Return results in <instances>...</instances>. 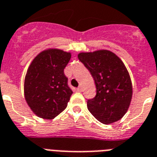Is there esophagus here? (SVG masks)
Segmentation results:
<instances>
[{"label":"esophagus","mask_w":157,"mask_h":157,"mask_svg":"<svg viewBox=\"0 0 157 157\" xmlns=\"http://www.w3.org/2000/svg\"><path fill=\"white\" fill-rule=\"evenodd\" d=\"M76 91H77V92H81V91H82V88H81V86L78 87V88L76 89Z\"/></svg>","instance_id":"34e87169"}]
</instances>
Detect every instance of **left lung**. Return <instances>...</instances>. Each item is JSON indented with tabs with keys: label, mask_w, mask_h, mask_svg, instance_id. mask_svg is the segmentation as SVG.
Here are the masks:
<instances>
[{
	"label": "left lung",
	"mask_w": 157,
	"mask_h": 157,
	"mask_svg": "<svg viewBox=\"0 0 157 157\" xmlns=\"http://www.w3.org/2000/svg\"><path fill=\"white\" fill-rule=\"evenodd\" d=\"M78 59L94 79L97 95L87 101L92 115L101 123H114L127 113L132 97L129 73L123 61L111 51L81 52Z\"/></svg>",
	"instance_id": "left-lung-1"
}]
</instances>
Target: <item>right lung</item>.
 Here are the masks:
<instances>
[{
	"instance_id": "obj_1",
	"label": "right lung",
	"mask_w": 157,
	"mask_h": 157,
	"mask_svg": "<svg viewBox=\"0 0 157 157\" xmlns=\"http://www.w3.org/2000/svg\"><path fill=\"white\" fill-rule=\"evenodd\" d=\"M71 59L70 52L48 48L38 54L28 68L24 93L33 113L52 120L66 109L72 91L64 69Z\"/></svg>"
}]
</instances>
